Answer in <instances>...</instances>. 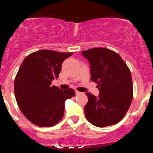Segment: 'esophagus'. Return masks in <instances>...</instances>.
Returning <instances> with one entry per match:
<instances>
[{
    "mask_svg": "<svg viewBox=\"0 0 153 153\" xmlns=\"http://www.w3.org/2000/svg\"><path fill=\"white\" fill-rule=\"evenodd\" d=\"M79 94H82L81 92L78 91H76V95H79Z\"/></svg>",
    "mask_w": 153,
    "mask_h": 153,
    "instance_id": "34e87169",
    "label": "esophagus"
}]
</instances>
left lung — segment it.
Returning a JSON list of instances; mask_svg holds the SVG:
<instances>
[{"label":"left lung","mask_w":153,"mask_h":153,"mask_svg":"<svg viewBox=\"0 0 153 153\" xmlns=\"http://www.w3.org/2000/svg\"><path fill=\"white\" fill-rule=\"evenodd\" d=\"M82 54L88 60L91 80L98 84L100 91L98 97L85 94L88 101L85 115L97 127L116 124L126 114L132 100L129 69L117 53L106 48H92Z\"/></svg>","instance_id":"8db88e82"}]
</instances>
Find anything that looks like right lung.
I'll list each match as a JSON object with an SVG mask.
<instances>
[{"label":"right lung","instance_id":"right-lung-1","mask_svg":"<svg viewBox=\"0 0 153 153\" xmlns=\"http://www.w3.org/2000/svg\"><path fill=\"white\" fill-rule=\"evenodd\" d=\"M72 54L42 50L22 62L15 79V96L22 112L33 124L53 126L62 118L65 102L75 91L61 90L51 82L58 78L62 62Z\"/></svg>","mask_w":153,"mask_h":153}]
</instances>
